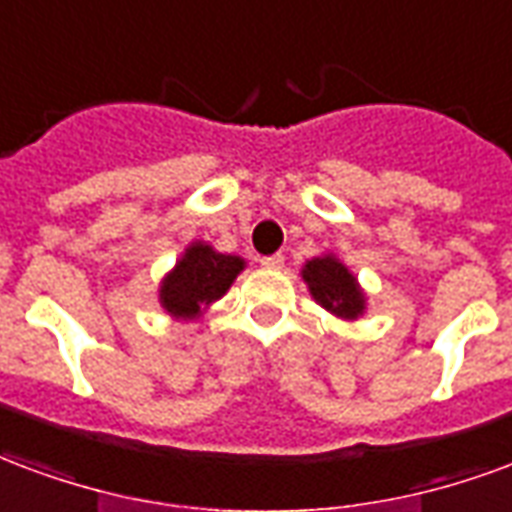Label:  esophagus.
Masks as SVG:
<instances>
[{"label": "esophagus", "instance_id": "34e87169", "mask_svg": "<svg viewBox=\"0 0 512 512\" xmlns=\"http://www.w3.org/2000/svg\"><path fill=\"white\" fill-rule=\"evenodd\" d=\"M261 267H264V270H281V267H283V256H281V253H272V256H264V259H261Z\"/></svg>", "mask_w": 512, "mask_h": 512}]
</instances>
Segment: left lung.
Segmentation results:
<instances>
[{
  "instance_id": "obj_1",
  "label": "left lung",
  "mask_w": 512,
  "mask_h": 512,
  "mask_svg": "<svg viewBox=\"0 0 512 512\" xmlns=\"http://www.w3.org/2000/svg\"><path fill=\"white\" fill-rule=\"evenodd\" d=\"M302 281L324 311L343 322H357L368 311V294L346 264L335 253L324 251L302 264Z\"/></svg>"
}]
</instances>
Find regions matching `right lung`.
Instances as JSON below:
<instances>
[{
    "instance_id": "obj_1",
    "label": "right lung",
    "mask_w": 512,
    "mask_h": 512,
    "mask_svg": "<svg viewBox=\"0 0 512 512\" xmlns=\"http://www.w3.org/2000/svg\"><path fill=\"white\" fill-rule=\"evenodd\" d=\"M248 261L234 253H220L210 242L193 240L158 286V302L171 319L199 322L212 305L229 292Z\"/></svg>"
}]
</instances>
